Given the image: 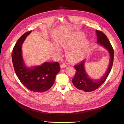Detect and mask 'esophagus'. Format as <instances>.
<instances>
[{
  "mask_svg": "<svg viewBox=\"0 0 124 124\" xmlns=\"http://www.w3.org/2000/svg\"><path fill=\"white\" fill-rule=\"evenodd\" d=\"M67 66V65L65 63H62V64L61 65V68H66V67Z\"/></svg>",
  "mask_w": 124,
  "mask_h": 124,
  "instance_id": "34e87169",
  "label": "esophagus"
}]
</instances>
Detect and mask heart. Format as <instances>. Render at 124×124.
I'll list each match as a JSON object with an SVG mask.
<instances>
[{"instance_id": "obj_1", "label": "heart", "mask_w": 124, "mask_h": 124, "mask_svg": "<svg viewBox=\"0 0 124 124\" xmlns=\"http://www.w3.org/2000/svg\"><path fill=\"white\" fill-rule=\"evenodd\" d=\"M83 32H76L71 35L60 39L58 42L60 46L67 48L66 54L67 58L73 62L83 59L87 55L89 49V41L84 38ZM60 46L55 45L56 51L59 52L62 49Z\"/></svg>"}]
</instances>
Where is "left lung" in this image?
Listing matches in <instances>:
<instances>
[{"mask_svg": "<svg viewBox=\"0 0 124 124\" xmlns=\"http://www.w3.org/2000/svg\"><path fill=\"white\" fill-rule=\"evenodd\" d=\"M96 35L97 43L106 48L109 54L110 62L106 72L99 79L96 80L91 78L86 73L84 67L85 61H82L78 65H75L74 68L76 70V72L72 80V82L77 88L85 92H93L99 88L106 80L113 65L114 51L109 40L102 31H96Z\"/></svg>", "mask_w": 124, "mask_h": 124, "instance_id": "left-lung-1", "label": "left lung"}]
</instances>
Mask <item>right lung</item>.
<instances>
[{
  "label": "right lung",
  "mask_w": 124,
  "mask_h": 124,
  "mask_svg": "<svg viewBox=\"0 0 124 124\" xmlns=\"http://www.w3.org/2000/svg\"><path fill=\"white\" fill-rule=\"evenodd\" d=\"M31 31L25 33L16 42L13 49L12 59L17 77L25 87L33 92H46L53 86L56 76L60 71L58 62H45L40 66H26L22 51V45Z\"/></svg>",
  "instance_id": "add662e5"
}]
</instances>
